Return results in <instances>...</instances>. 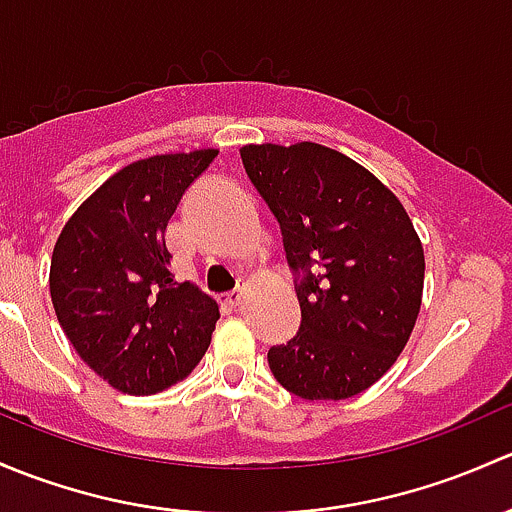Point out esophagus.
I'll return each mask as SVG.
<instances>
[{"mask_svg":"<svg viewBox=\"0 0 512 512\" xmlns=\"http://www.w3.org/2000/svg\"><path fill=\"white\" fill-rule=\"evenodd\" d=\"M224 300L231 305V308H239L241 300H244V291H241V288H234V291H229L224 295Z\"/></svg>","mask_w":512,"mask_h":512,"instance_id":"obj_1","label":"esophagus"}]
</instances>
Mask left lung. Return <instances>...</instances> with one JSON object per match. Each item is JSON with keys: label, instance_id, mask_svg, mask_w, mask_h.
I'll list each match as a JSON object with an SVG mask.
<instances>
[{"label": "left lung", "instance_id": "left-lung-1", "mask_svg": "<svg viewBox=\"0 0 512 512\" xmlns=\"http://www.w3.org/2000/svg\"><path fill=\"white\" fill-rule=\"evenodd\" d=\"M241 162L281 226L300 328L268 350L295 397L347 399L377 382L412 335L424 249L402 202L365 167L315 142L246 145Z\"/></svg>", "mask_w": 512, "mask_h": 512}]
</instances>
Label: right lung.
<instances>
[{"mask_svg": "<svg viewBox=\"0 0 512 512\" xmlns=\"http://www.w3.org/2000/svg\"><path fill=\"white\" fill-rule=\"evenodd\" d=\"M217 150L133 162L63 226L51 300L81 360L110 387L145 397L187 377L207 352L219 305L170 273L167 221Z\"/></svg>", "mask_w": 512, "mask_h": 512, "instance_id": "1", "label": "right lung"}]
</instances>
